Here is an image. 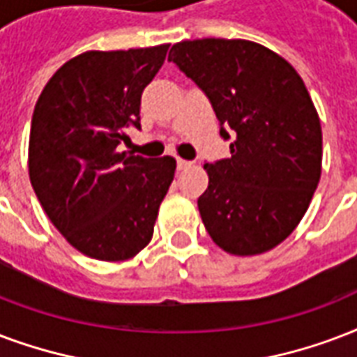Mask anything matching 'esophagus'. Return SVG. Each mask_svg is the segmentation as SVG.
<instances>
[{"label":"esophagus","mask_w":357,"mask_h":357,"mask_svg":"<svg viewBox=\"0 0 357 357\" xmlns=\"http://www.w3.org/2000/svg\"><path fill=\"white\" fill-rule=\"evenodd\" d=\"M192 167V162L190 160H185V159H178V170H187V168Z\"/></svg>","instance_id":"1"}]
</instances>
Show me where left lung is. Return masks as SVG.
Returning a JSON list of instances; mask_svg holds the SVG:
<instances>
[{
  "label": "left lung",
  "mask_w": 357,
  "mask_h": 357,
  "mask_svg": "<svg viewBox=\"0 0 357 357\" xmlns=\"http://www.w3.org/2000/svg\"><path fill=\"white\" fill-rule=\"evenodd\" d=\"M168 59L232 138L230 159L204 165V227L236 257L271 251L303 219L322 174V127L305 84L287 59L245 39L181 40Z\"/></svg>",
  "instance_id": "1"
}]
</instances>
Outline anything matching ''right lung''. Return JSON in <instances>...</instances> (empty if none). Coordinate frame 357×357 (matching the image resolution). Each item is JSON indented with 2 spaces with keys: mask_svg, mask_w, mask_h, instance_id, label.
<instances>
[{
  "mask_svg": "<svg viewBox=\"0 0 357 357\" xmlns=\"http://www.w3.org/2000/svg\"><path fill=\"white\" fill-rule=\"evenodd\" d=\"M168 46L89 50L59 67L35 105L27 168L40 206L76 251L102 262L136 257L153 238L176 159L119 151L140 129L144 88Z\"/></svg>",
  "mask_w": 357,
  "mask_h": 357,
  "instance_id": "1",
  "label": "right lung"
}]
</instances>
